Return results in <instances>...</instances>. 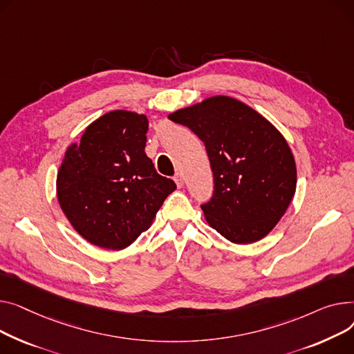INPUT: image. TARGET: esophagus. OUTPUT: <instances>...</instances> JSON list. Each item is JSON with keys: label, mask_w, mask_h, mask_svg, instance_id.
<instances>
[{"label": "esophagus", "mask_w": 354, "mask_h": 354, "mask_svg": "<svg viewBox=\"0 0 354 354\" xmlns=\"http://www.w3.org/2000/svg\"><path fill=\"white\" fill-rule=\"evenodd\" d=\"M174 181H176V184H177L178 189H181V187L184 185V178H183V176H181L180 173L174 176Z\"/></svg>", "instance_id": "obj_1"}]
</instances>
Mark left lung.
Wrapping results in <instances>:
<instances>
[{
  "instance_id": "obj_1",
  "label": "left lung",
  "mask_w": 354,
  "mask_h": 354,
  "mask_svg": "<svg viewBox=\"0 0 354 354\" xmlns=\"http://www.w3.org/2000/svg\"><path fill=\"white\" fill-rule=\"evenodd\" d=\"M169 118L205 145L214 193L203 204L205 221L224 239L252 244L264 239L292 203L297 170L284 136L266 117L228 95L180 109Z\"/></svg>"
}]
</instances>
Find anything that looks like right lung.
<instances>
[{
  "label": "right lung",
  "instance_id": "add662e5",
  "mask_svg": "<svg viewBox=\"0 0 354 354\" xmlns=\"http://www.w3.org/2000/svg\"><path fill=\"white\" fill-rule=\"evenodd\" d=\"M147 115L114 110L71 142L57 173V198L88 243L122 250L147 230L177 185L145 154Z\"/></svg>",
  "mask_w": 354,
  "mask_h": 354
}]
</instances>
